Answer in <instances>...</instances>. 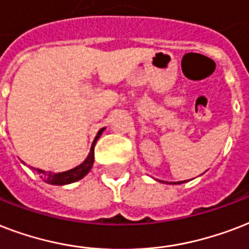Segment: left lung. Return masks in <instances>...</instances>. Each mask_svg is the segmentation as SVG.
<instances>
[{
  "instance_id": "8db88e82",
  "label": "left lung",
  "mask_w": 249,
  "mask_h": 249,
  "mask_svg": "<svg viewBox=\"0 0 249 249\" xmlns=\"http://www.w3.org/2000/svg\"><path fill=\"white\" fill-rule=\"evenodd\" d=\"M178 183H184V182H178ZM175 184H177V183H175Z\"/></svg>"
}]
</instances>
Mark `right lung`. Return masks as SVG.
<instances>
[{"label":"right lung","mask_w":249,"mask_h":249,"mask_svg":"<svg viewBox=\"0 0 249 249\" xmlns=\"http://www.w3.org/2000/svg\"><path fill=\"white\" fill-rule=\"evenodd\" d=\"M105 130V127L98 131L96 138H94L93 142H92V146H90V152L88 157L86 159V161L83 163H80L79 166L71 169V170L63 171V173H52V171H44L37 169V171L41 174V178L45 180L46 183L49 184H55V186H63V184H70V183H74L76 180H80L83 177H86L89 170L93 166L94 161V145H96V142L97 139L101 136L103 131Z\"/></svg>","instance_id":"obj_1"}]
</instances>
